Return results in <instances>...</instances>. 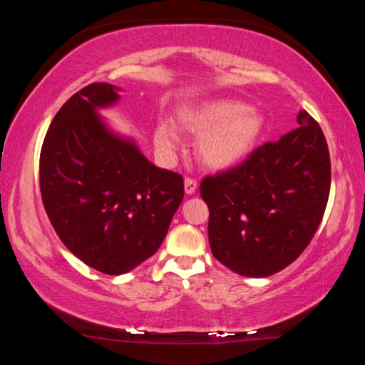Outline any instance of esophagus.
Segmentation results:
<instances>
[{
  "instance_id": "obj_1",
  "label": "esophagus",
  "mask_w": 365,
  "mask_h": 365,
  "mask_svg": "<svg viewBox=\"0 0 365 365\" xmlns=\"http://www.w3.org/2000/svg\"><path fill=\"white\" fill-rule=\"evenodd\" d=\"M196 190H197V182L195 180V178H191V177L185 178V193L193 195Z\"/></svg>"
}]
</instances>
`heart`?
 <instances>
[{
  "instance_id": "1",
  "label": "heart",
  "mask_w": 365,
  "mask_h": 365,
  "mask_svg": "<svg viewBox=\"0 0 365 365\" xmlns=\"http://www.w3.org/2000/svg\"><path fill=\"white\" fill-rule=\"evenodd\" d=\"M177 125L201 137L197 156L212 169H227L242 163L255 151L265 127L264 115L237 100H215L178 113ZM156 143L165 151L175 148V133L160 123L154 133Z\"/></svg>"
}]
</instances>
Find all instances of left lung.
<instances>
[{
    "label": "left lung",
    "mask_w": 365,
    "mask_h": 365,
    "mask_svg": "<svg viewBox=\"0 0 365 365\" xmlns=\"http://www.w3.org/2000/svg\"><path fill=\"white\" fill-rule=\"evenodd\" d=\"M298 125L200 185L212 255L240 275L269 277L285 269L322 222L331 180L329 146L306 110Z\"/></svg>",
    "instance_id": "obj_1"
}]
</instances>
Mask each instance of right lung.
I'll list each match as a JSON object with an SVG mask.
<instances>
[{
    "label": "right lung",
    "instance_id": "add662e5",
    "mask_svg": "<svg viewBox=\"0 0 365 365\" xmlns=\"http://www.w3.org/2000/svg\"><path fill=\"white\" fill-rule=\"evenodd\" d=\"M117 86L91 83L58 110L40 153V191L61 242L108 275L130 272L159 250L183 200V177L159 169L98 109Z\"/></svg>",
    "mask_w": 365,
    "mask_h": 365
}]
</instances>
